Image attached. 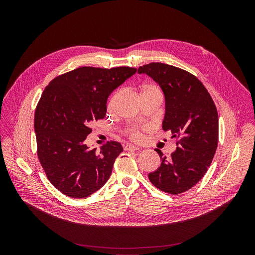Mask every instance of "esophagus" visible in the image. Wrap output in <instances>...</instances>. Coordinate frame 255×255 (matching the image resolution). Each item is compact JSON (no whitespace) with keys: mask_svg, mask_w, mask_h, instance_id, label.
<instances>
[{"mask_svg":"<svg viewBox=\"0 0 255 255\" xmlns=\"http://www.w3.org/2000/svg\"><path fill=\"white\" fill-rule=\"evenodd\" d=\"M140 148L138 146H135L133 144H126L124 146V150L126 151H138Z\"/></svg>","mask_w":255,"mask_h":255,"instance_id":"obj_1","label":"esophagus"}]
</instances>
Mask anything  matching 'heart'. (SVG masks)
<instances>
[{"label": "heart", "instance_id": "obj_1", "mask_svg": "<svg viewBox=\"0 0 255 255\" xmlns=\"http://www.w3.org/2000/svg\"><path fill=\"white\" fill-rule=\"evenodd\" d=\"M139 92H140V95H144V94H160V91L158 89L157 86L153 85V84H143L140 88H139ZM117 100V96H115L114 98H112V100L110 101V103H109V108H111L114 103L116 102ZM133 137L135 138H138L139 137V133L137 132H134L133 134Z\"/></svg>", "mask_w": 255, "mask_h": 255}]
</instances>
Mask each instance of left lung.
<instances>
[{
    "instance_id": "8db88e82",
    "label": "left lung",
    "mask_w": 255,
    "mask_h": 255,
    "mask_svg": "<svg viewBox=\"0 0 255 255\" xmlns=\"http://www.w3.org/2000/svg\"><path fill=\"white\" fill-rule=\"evenodd\" d=\"M138 74H146L160 87L165 100L162 129L178 139L168 158L155 149L161 162L149 180L162 192L181 194L199 183L212 163L219 131L216 106L204 85L184 69L151 62L140 66Z\"/></svg>"
}]
</instances>
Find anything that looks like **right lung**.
Wrapping results in <instances>:
<instances>
[{
    "label": "right lung",
    "instance_id": "right-lung-1",
    "mask_svg": "<svg viewBox=\"0 0 255 255\" xmlns=\"http://www.w3.org/2000/svg\"><path fill=\"white\" fill-rule=\"evenodd\" d=\"M136 70L83 66L55 78L43 91L34 117L37 154L50 183L65 196L87 198L110 177L122 145L110 141L98 151L85 141L91 123L105 118L109 96Z\"/></svg>",
    "mask_w": 255,
    "mask_h": 255
}]
</instances>
